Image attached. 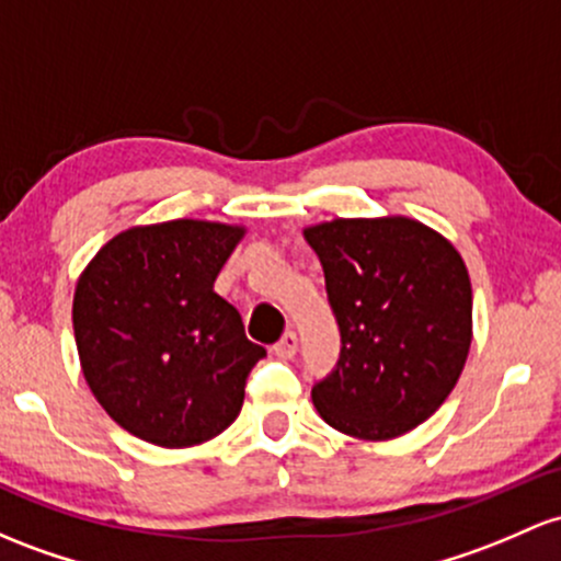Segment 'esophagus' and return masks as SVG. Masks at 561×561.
I'll return each mask as SVG.
<instances>
[{
	"instance_id": "obj_1",
	"label": "esophagus",
	"mask_w": 561,
	"mask_h": 561,
	"mask_svg": "<svg viewBox=\"0 0 561 561\" xmlns=\"http://www.w3.org/2000/svg\"><path fill=\"white\" fill-rule=\"evenodd\" d=\"M295 351H298V335H295V332H285L282 341L274 343V354L279 356V359H293Z\"/></svg>"
}]
</instances>
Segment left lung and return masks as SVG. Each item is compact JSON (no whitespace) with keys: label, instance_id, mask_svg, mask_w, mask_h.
I'll return each instance as SVG.
<instances>
[{"label":"left lung","instance_id":"1","mask_svg":"<svg viewBox=\"0 0 561 561\" xmlns=\"http://www.w3.org/2000/svg\"><path fill=\"white\" fill-rule=\"evenodd\" d=\"M324 268L341 356L313 408L343 434L386 442L442 408L471 346L460 252L421 220L335 218L304 229Z\"/></svg>","mask_w":561,"mask_h":561}]
</instances>
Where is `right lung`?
Returning <instances> with one entry per match:
<instances>
[{
    "instance_id": "obj_1",
    "label": "right lung",
    "mask_w": 561,
    "mask_h": 561,
    "mask_svg": "<svg viewBox=\"0 0 561 561\" xmlns=\"http://www.w3.org/2000/svg\"><path fill=\"white\" fill-rule=\"evenodd\" d=\"M242 226H133L98 250L73 293V337L101 408L138 439L194 447L237 421L266 348L213 290Z\"/></svg>"
}]
</instances>
